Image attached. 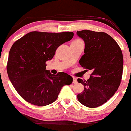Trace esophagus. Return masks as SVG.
<instances>
[{"instance_id": "obj_1", "label": "esophagus", "mask_w": 131, "mask_h": 131, "mask_svg": "<svg viewBox=\"0 0 131 131\" xmlns=\"http://www.w3.org/2000/svg\"><path fill=\"white\" fill-rule=\"evenodd\" d=\"M78 83L77 82V79L76 78L73 77V83H74V84H77Z\"/></svg>"}]
</instances>
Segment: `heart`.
<instances>
[{"label":"heart","instance_id":"heart-1","mask_svg":"<svg viewBox=\"0 0 131 131\" xmlns=\"http://www.w3.org/2000/svg\"><path fill=\"white\" fill-rule=\"evenodd\" d=\"M73 42H83V41L81 40H74Z\"/></svg>","mask_w":131,"mask_h":131}]
</instances>
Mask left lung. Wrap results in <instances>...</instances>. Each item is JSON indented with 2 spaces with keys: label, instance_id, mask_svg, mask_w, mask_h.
Listing matches in <instances>:
<instances>
[{
  "label": "left lung",
  "instance_id": "obj_1",
  "mask_svg": "<svg viewBox=\"0 0 131 131\" xmlns=\"http://www.w3.org/2000/svg\"><path fill=\"white\" fill-rule=\"evenodd\" d=\"M77 35L85 43L84 54L79 63L93 71L87 81L78 79L84 85V91L77 98L84 106L94 108L106 103L118 89L123 76V53L106 33L84 30L77 31Z\"/></svg>",
  "mask_w": 131,
  "mask_h": 131
}]
</instances>
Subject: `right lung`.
<instances>
[{
	"label": "right lung",
	"instance_id": "1",
	"mask_svg": "<svg viewBox=\"0 0 131 131\" xmlns=\"http://www.w3.org/2000/svg\"><path fill=\"white\" fill-rule=\"evenodd\" d=\"M72 31L61 33L34 31L12 45L7 64L8 78L24 100L34 105L45 106L53 103L63 86L71 84L67 73L53 74L46 70L58 47L72 39Z\"/></svg>",
	"mask_w": 131,
	"mask_h": 131
}]
</instances>
